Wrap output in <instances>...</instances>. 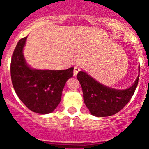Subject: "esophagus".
Returning a JSON list of instances; mask_svg holds the SVG:
<instances>
[{
    "label": "esophagus",
    "instance_id": "34e87169",
    "mask_svg": "<svg viewBox=\"0 0 149 149\" xmlns=\"http://www.w3.org/2000/svg\"><path fill=\"white\" fill-rule=\"evenodd\" d=\"M80 71H81V69H80V68H79V67L74 66V76L77 75V73H78Z\"/></svg>",
    "mask_w": 149,
    "mask_h": 149
}]
</instances>
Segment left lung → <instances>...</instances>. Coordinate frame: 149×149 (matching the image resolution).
<instances>
[{
	"label": "left lung",
	"mask_w": 149,
	"mask_h": 149,
	"mask_svg": "<svg viewBox=\"0 0 149 149\" xmlns=\"http://www.w3.org/2000/svg\"><path fill=\"white\" fill-rule=\"evenodd\" d=\"M139 76V67L136 81L125 89L105 86L85 71L79 72L77 77L82 87L84 103L90 113L97 117H106L117 113L128 103L136 90Z\"/></svg>",
	"instance_id": "8db88e82"
}]
</instances>
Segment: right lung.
Masks as SVG:
<instances>
[{
  "mask_svg": "<svg viewBox=\"0 0 149 149\" xmlns=\"http://www.w3.org/2000/svg\"><path fill=\"white\" fill-rule=\"evenodd\" d=\"M27 38L20 39L11 60V79L17 95L31 111L51 113L60 103L62 92L73 76L74 67L65 70L35 69L27 64L24 56Z\"/></svg>",
  "mask_w": 149,
  "mask_h": 149,
  "instance_id": "add662e5",
  "label": "right lung"
}]
</instances>
